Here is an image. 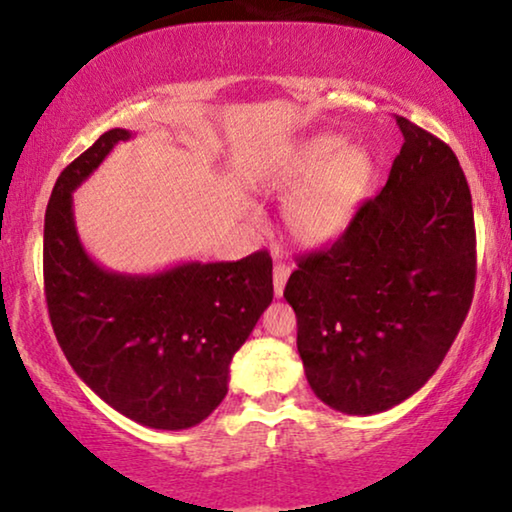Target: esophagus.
<instances>
[{
    "label": "esophagus",
    "instance_id": "1",
    "mask_svg": "<svg viewBox=\"0 0 512 512\" xmlns=\"http://www.w3.org/2000/svg\"><path fill=\"white\" fill-rule=\"evenodd\" d=\"M291 275V268L286 263H275V270H272V286H275V296L282 298L286 279Z\"/></svg>",
    "mask_w": 512,
    "mask_h": 512
}]
</instances>
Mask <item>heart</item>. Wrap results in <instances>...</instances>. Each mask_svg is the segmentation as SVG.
<instances>
[{
    "label": "heart",
    "instance_id": "obj_1",
    "mask_svg": "<svg viewBox=\"0 0 512 512\" xmlns=\"http://www.w3.org/2000/svg\"><path fill=\"white\" fill-rule=\"evenodd\" d=\"M373 163L366 149L345 146V139L319 135L300 146L282 177L272 184L289 200L286 223L303 247L333 242L352 219L366 193Z\"/></svg>",
    "mask_w": 512,
    "mask_h": 512
}]
</instances>
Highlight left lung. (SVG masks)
<instances>
[{
    "mask_svg": "<svg viewBox=\"0 0 512 512\" xmlns=\"http://www.w3.org/2000/svg\"><path fill=\"white\" fill-rule=\"evenodd\" d=\"M403 146L380 195L284 289L307 382L328 408L377 415L429 382L475 286L471 191L450 146L396 118Z\"/></svg>",
    "mask_w": 512,
    "mask_h": 512,
    "instance_id": "8db88e82",
    "label": "left lung"
}]
</instances>
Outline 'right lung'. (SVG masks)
<instances>
[{
    "label": "right lung",
    "mask_w": 512,
    "mask_h": 512,
    "mask_svg": "<svg viewBox=\"0 0 512 512\" xmlns=\"http://www.w3.org/2000/svg\"><path fill=\"white\" fill-rule=\"evenodd\" d=\"M130 130L67 165L44 221L51 324L74 373L116 412L163 431L200 424L228 394L230 361L272 303V261H188L151 275L107 270L83 247L72 193Z\"/></svg>",
    "instance_id": "right-lung-1"
}]
</instances>
